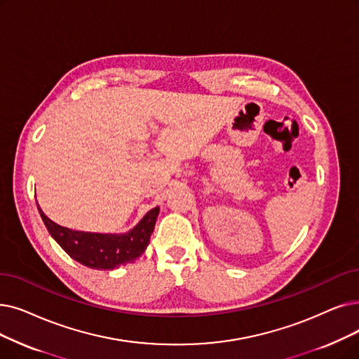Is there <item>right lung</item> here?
<instances>
[{"mask_svg":"<svg viewBox=\"0 0 359 359\" xmlns=\"http://www.w3.org/2000/svg\"><path fill=\"white\" fill-rule=\"evenodd\" d=\"M36 205L46 230L66 254L97 270H114L141 257L149 243L160 212L158 207L149 210L142 220L126 233H92L60 226L43 214L38 202Z\"/></svg>","mask_w":359,"mask_h":359,"instance_id":"add662e5","label":"right lung"}]
</instances>
